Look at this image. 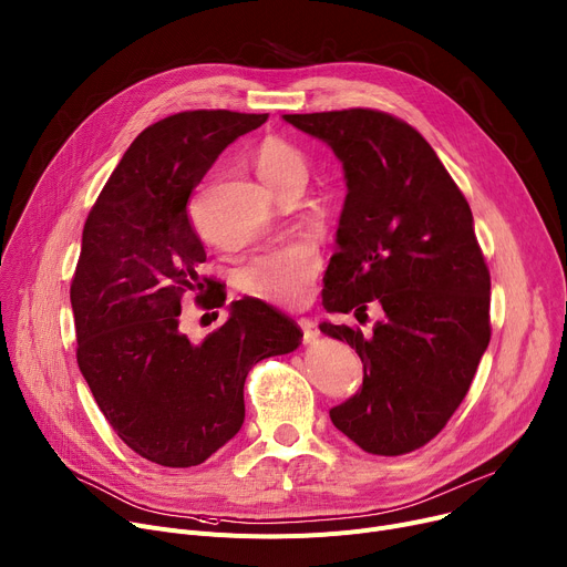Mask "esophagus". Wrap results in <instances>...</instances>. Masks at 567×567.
I'll use <instances>...</instances> for the list:
<instances>
[{
  "label": "esophagus",
  "mask_w": 567,
  "mask_h": 567,
  "mask_svg": "<svg viewBox=\"0 0 567 567\" xmlns=\"http://www.w3.org/2000/svg\"><path fill=\"white\" fill-rule=\"evenodd\" d=\"M298 323H300V330H303V342H306V344H312L315 339L319 337V328H317V323H315V321H310V319H300Z\"/></svg>",
  "instance_id": "obj_1"
}]
</instances>
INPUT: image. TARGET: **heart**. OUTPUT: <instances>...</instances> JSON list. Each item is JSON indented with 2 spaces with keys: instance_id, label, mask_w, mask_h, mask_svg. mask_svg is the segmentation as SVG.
<instances>
[{
  "instance_id": "obj_1",
  "label": "heart",
  "mask_w": 567,
  "mask_h": 567,
  "mask_svg": "<svg viewBox=\"0 0 567 567\" xmlns=\"http://www.w3.org/2000/svg\"><path fill=\"white\" fill-rule=\"evenodd\" d=\"M255 168L271 192L280 198L291 188L303 192L310 179L308 155L287 138L267 136L255 147ZM321 269V252L310 241H289L255 255L241 267L239 287L261 300L293 306L306 300Z\"/></svg>"
}]
</instances>
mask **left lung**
Returning a JSON list of instances; mask_svg holds the SVG:
<instances>
[{
  "label": "left lung",
  "mask_w": 567,
  "mask_h": 567,
  "mask_svg": "<svg viewBox=\"0 0 567 567\" xmlns=\"http://www.w3.org/2000/svg\"><path fill=\"white\" fill-rule=\"evenodd\" d=\"M285 121L326 141L347 173L323 308L358 321L369 303L385 312L369 337L358 326H319L364 364L360 392L330 420L367 454H410L458 410L493 332L472 209L429 141L392 113L342 109Z\"/></svg>",
  "instance_id": "1"
}]
</instances>
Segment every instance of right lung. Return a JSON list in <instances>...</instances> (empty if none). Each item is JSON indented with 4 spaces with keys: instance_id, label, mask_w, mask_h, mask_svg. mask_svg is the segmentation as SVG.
<instances>
[{
    "instance_id": "obj_1",
    "label": "right lung",
    "mask_w": 567,
    "mask_h": 567,
    "mask_svg": "<svg viewBox=\"0 0 567 567\" xmlns=\"http://www.w3.org/2000/svg\"><path fill=\"white\" fill-rule=\"evenodd\" d=\"M269 113L179 111L145 127L89 212L70 285L78 364L116 435L162 467H194L244 424L248 371L300 347V328L257 298L192 344L179 332L184 293L225 306L188 198L216 157Z\"/></svg>"
}]
</instances>
